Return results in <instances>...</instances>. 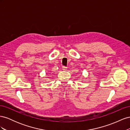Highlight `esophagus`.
Returning a JSON list of instances; mask_svg holds the SVG:
<instances>
[{"label": "esophagus", "mask_w": 130, "mask_h": 130, "mask_svg": "<svg viewBox=\"0 0 130 130\" xmlns=\"http://www.w3.org/2000/svg\"><path fill=\"white\" fill-rule=\"evenodd\" d=\"M62 69L63 70H64V71H66L67 69V67H66L65 66H62Z\"/></svg>", "instance_id": "esophagus-1"}]
</instances>
